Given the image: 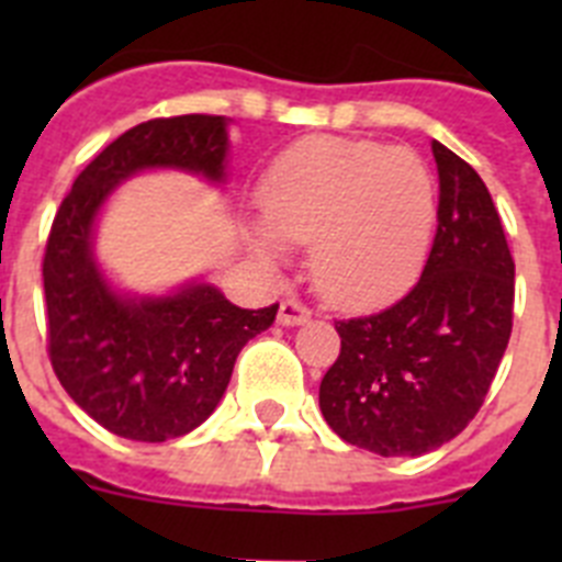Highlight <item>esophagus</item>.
<instances>
[{
  "mask_svg": "<svg viewBox=\"0 0 562 562\" xmlns=\"http://www.w3.org/2000/svg\"><path fill=\"white\" fill-rule=\"evenodd\" d=\"M310 317H312V312L306 310L301 301H292V297L281 301V306H278V324L281 326H301V324H306Z\"/></svg>",
  "mask_w": 562,
  "mask_h": 562,
  "instance_id": "obj_1",
  "label": "esophagus"
}]
</instances>
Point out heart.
Segmentation results:
<instances>
[{
    "label": "heart",
    "instance_id": "b5f03b06",
    "mask_svg": "<svg viewBox=\"0 0 562 562\" xmlns=\"http://www.w3.org/2000/svg\"><path fill=\"white\" fill-rule=\"evenodd\" d=\"M265 227L247 231L258 261L312 245L317 292L349 310L389 304L416 284L436 233V182L408 148L310 137L272 162L258 188Z\"/></svg>",
    "mask_w": 562,
    "mask_h": 562
}]
</instances>
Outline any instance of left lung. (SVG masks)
<instances>
[{
	"label": "left lung",
	"mask_w": 562,
	"mask_h": 562,
	"mask_svg": "<svg viewBox=\"0 0 562 562\" xmlns=\"http://www.w3.org/2000/svg\"><path fill=\"white\" fill-rule=\"evenodd\" d=\"M439 227L428 265L389 310L337 321L340 357L321 382V414L376 456H422L479 414L513 331L515 261L493 196L434 140Z\"/></svg>",
	"instance_id": "left-lung-1"
}]
</instances>
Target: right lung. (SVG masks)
Instances as JSON below:
<instances>
[{"label":"right lung","instance_id":"right-lung-1","mask_svg":"<svg viewBox=\"0 0 562 562\" xmlns=\"http://www.w3.org/2000/svg\"><path fill=\"white\" fill-rule=\"evenodd\" d=\"M231 117L180 114L128 128L89 162L61 202L44 252L49 362L78 408L114 436L166 441L216 411L245 342L270 329L278 304L241 310L205 278L128 292L95 252L103 207L126 180L180 171L227 182Z\"/></svg>","mask_w":562,"mask_h":562}]
</instances>
